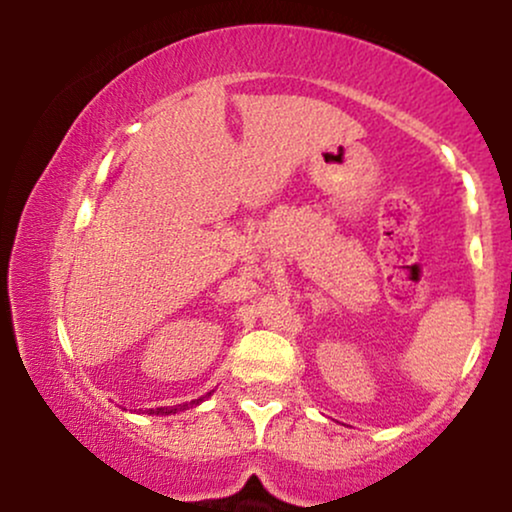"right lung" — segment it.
I'll return each instance as SVG.
<instances>
[{
    "mask_svg": "<svg viewBox=\"0 0 512 512\" xmlns=\"http://www.w3.org/2000/svg\"><path fill=\"white\" fill-rule=\"evenodd\" d=\"M211 395V392H209ZM204 397L199 399H192L190 404H182V407H158V409H149V414H156V416H168V414H175V411H182V409H190V407H197L199 402H202Z\"/></svg>",
    "mask_w": 512,
    "mask_h": 512,
    "instance_id": "1",
    "label": "right lung"
}]
</instances>
